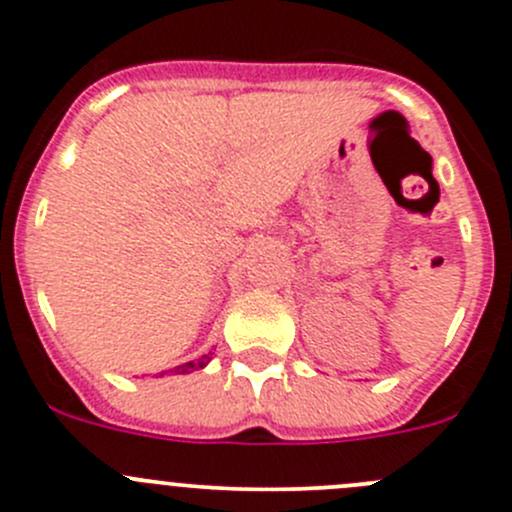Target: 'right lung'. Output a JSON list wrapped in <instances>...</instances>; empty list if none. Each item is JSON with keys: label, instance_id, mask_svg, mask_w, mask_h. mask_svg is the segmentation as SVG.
Listing matches in <instances>:
<instances>
[{"label": "right lung", "instance_id": "obj_1", "mask_svg": "<svg viewBox=\"0 0 512 512\" xmlns=\"http://www.w3.org/2000/svg\"><path fill=\"white\" fill-rule=\"evenodd\" d=\"M210 361V356H200V359H195V361H188V364H183V366H178V374H190V371H198V369H203L205 364H208Z\"/></svg>", "mask_w": 512, "mask_h": 512}]
</instances>
